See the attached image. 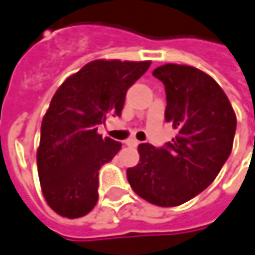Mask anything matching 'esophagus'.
<instances>
[{"mask_svg": "<svg viewBox=\"0 0 255 255\" xmlns=\"http://www.w3.org/2000/svg\"><path fill=\"white\" fill-rule=\"evenodd\" d=\"M126 144H127L128 147H137V145L139 144V141H137L135 138H129L126 141Z\"/></svg>", "mask_w": 255, "mask_h": 255, "instance_id": "34e87169", "label": "esophagus"}]
</instances>
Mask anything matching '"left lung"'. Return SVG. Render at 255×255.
<instances>
[{"label": "left lung", "instance_id": "1", "mask_svg": "<svg viewBox=\"0 0 255 255\" xmlns=\"http://www.w3.org/2000/svg\"><path fill=\"white\" fill-rule=\"evenodd\" d=\"M152 75L165 87V121L177 135L161 148L139 144L138 164L127 178L145 201L175 207L216 180L231 154L237 118L226 93L201 70L165 64Z\"/></svg>", "mask_w": 255, "mask_h": 255}]
</instances>
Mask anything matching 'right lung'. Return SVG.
<instances>
[{"label":"right lung","mask_w":255,"mask_h":255,"mask_svg":"<svg viewBox=\"0 0 255 255\" xmlns=\"http://www.w3.org/2000/svg\"><path fill=\"white\" fill-rule=\"evenodd\" d=\"M151 61L95 60L60 85L42 118L37 167L51 208L67 218L88 214L98 201V170L121 142L97 132L110 116H121L127 90Z\"/></svg>","instance_id":"obj_1"}]
</instances>
